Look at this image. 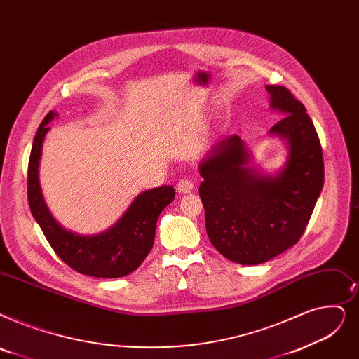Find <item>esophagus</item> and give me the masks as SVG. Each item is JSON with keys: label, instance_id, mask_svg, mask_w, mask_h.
Wrapping results in <instances>:
<instances>
[{"label": "esophagus", "instance_id": "1", "mask_svg": "<svg viewBox=\"0 0 359 359\" xmlns=\"http://www.w3.org/2000/svg\"><path fill=\"white\" fill-rule=\"evenodd\" d=\"M194 188H195V184L191 179H180L176 186L177 192H180V194H189Z\"/></svg>", "mask_w": 359, "mask_h": 359}]
</instances>
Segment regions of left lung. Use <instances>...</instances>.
I'll use <instances>...</instances> for the list:
<instances>
[{
  "instance_id": "left-lung-1",
  "label": "left lung",
  "mask_w": 359,
  "mask_h": 359,
  "mask_svg": "<svg viewBox=\"0 0 359 359\" xmlns=\"http://www.w3.org/2000/svg\"><path fill=\"white\" fill-rule=\"evenodd\" d=\"M266 89L271 107L285 114L270 129L289 142L282 173L269 177L246 167L249 155L238 135L218 142L199 165L208 238L243 266L267 262L301 239L324 183L323 148L306 108L286 86Z\"/></svg>"
}]
</instances>
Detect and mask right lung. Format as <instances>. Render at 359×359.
<instances>
[{
  "label": "right lung",
  "mask_w": 359,
  "mask_h": 359,
  "mask_svg": "<svg viewBox=\"0 0 359 359\" xmlns=\"http://www.w3.org/2000/svg\"><path fill=\"white\" fill-rule=\"evenodd\" d=\"M55 116L50 111L39 124L27 165V202L43 236L60 259L74 271L117 278L135 271L147 258L155 239V227L161 211L175 199L173 186H160L147 191L132 202L120 220L95 236H79L61 227L46 208L38 179L42 142L48 123Z\"/></svg>",
  "instance_id": "right-lung-1"
}]
</instances>
